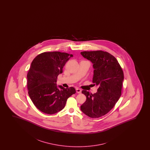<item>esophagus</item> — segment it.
Instances as JSON below:
<instances>
[{
    "mask_svg": "<svg viewBox=\"0 0 150 150\" xmlns=\"http://www.w3.org/2000/svg\"><path fill=\"white\" fill-rule=\"evenodd\" d=\"M76 92L78 93V94H80L81 93V89L79 88H76Z\"/></svg>",
    "mask_w": 150,
    "mask_h": 150,
    "instance_id": "1",
    "label": "esophagus"
}]
</instances>
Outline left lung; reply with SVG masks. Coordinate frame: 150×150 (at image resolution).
Listing matches in <instances>:
<instances>
[{
    "label": "left lung",
    "instance_id": "1",
    "mask_svg": "<svg viewBox=\"0 0 150 150\" xmlns=\"http://www.w3.org/2000/svg\"><path fill=\"white\" fill-rule=\"evenodd\" d=\"M80 54L93 64V82L99 86L94 94L82 91L86 100L80 109L88 117L99 118L107 114L119 100L124 79L123 71L116 58L107 52L84 51Z\"/></svg>",
    "mask_w": 150,
    "mask_h": 150
}]
</instances>
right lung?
Wrapping results in <instances>:
<instances>
[{"mask_svg":"<svg viewBox=\"0 0 150 150\" xmlns=\"http://www.w3.org/2000/svg\"><path fill=\"white\" fill-rule=\"evenodd\" d=\"M72 54L60 52H43L31 63L27 74L29 96L37 109L47 114L62 111L69 97L76 93L73 87L57 86V76L62 73Z\"/></svg>","mask_w":150,"mask_h":150,"instance_id":"right-lung-1","label":"right lung"}]
</instances>
